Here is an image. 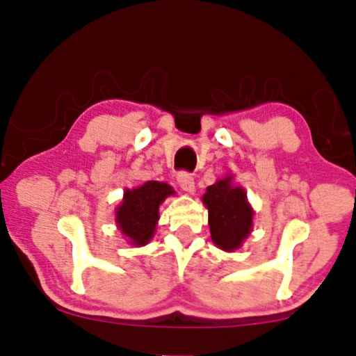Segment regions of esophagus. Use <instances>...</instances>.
Instances as JSON below:
<instances>
[{
  "instance_id": "1",
  "label": "esophagus",
  "mask_w": 356,
  "mask_h": 356,
  "mask_svg": "<svg viewBox=\"0 0 356 356\" xmlns=\"http://www.w3.org/2000/svg\"><path fill=\"white\" fill-rule=\"evenodd\" d=\"M177 181H178L179 188H181L183 191H188V193L194 191V178H193L191 173L179 172L178 177H177Z\"/></svg>"
}]
</instances>
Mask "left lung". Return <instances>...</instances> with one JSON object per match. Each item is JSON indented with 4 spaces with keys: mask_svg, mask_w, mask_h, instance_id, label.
Wrapping results in <instances>:
<instances>
[{
    "mask_svg": "<svg viewBox=\"0 0 356 356\" xmlns=\"http://www.w3.org/2000/svg\"><path fill=\"white\" fill-rule=\"evenodd\" d=\"M209 209V227L213 243L225 251H233L251 232L252 209L241 188H233L230 178L207 188L202 197Z\"/></svg>",
    "mask_w": 356,
    "mask_h": 356,
    "instance_id": "1",
    "label": "left lung"
}]
</instances>
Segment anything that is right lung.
Masks as SVG:
<instances>
[{"label":"right lung","mask_w":356,"mask_h":356,"mask_svg":"<svg viewBox=\"0 0 356 356\" xmlns=\"http://www.w3.org/2000/svg\"><path fill=\"white\" fill-rule=\"evenodd\" d=\"M168 194H173L172 188L159 181H147L133 191L126 189L123 204L116 211V222L133 245L143 246L152 238L159 206Z\"/></svg>","instance_id":"1"}]
</instances>
